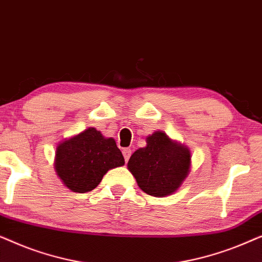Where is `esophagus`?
I'll list each match as a JSON object with an SVG mask.
<instances>
[{
  "instance_id": "esophagus-1",
  "label": "esophagus",
  "mask_w": 262,
  "mask_h": 262,
  "mask_svg": "<svg viewBox=\"0 0 262 262\" xmlns=\"http://www.w3.org/2000/svg\"><path fill=\"white\" fill-rule=\"evenodd\" d=\"M123 155H124L125 162H127L128 159H130V156H131V149L130 148H125L123 150Z\"/></svg>"
}]
</instances>
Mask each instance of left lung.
Instances as JSON below:
<instances>
[{"label":"left lung","instance_id":"8db88e82","mask_svg":"<svg viewBox=\"0 0 262 262\" xmlns=\"http://www.w3.org/2000/svg\"><path fill=\"white\" fill-rule=\"evenodd\" d=\"M189 167V149L171 141L162 131L146 137L145 148L136 150L127 163L139 188L154 196H166L177 192L187 178Z\"/></svg>","mask_w":262,"mask_h":262}]
</instances>
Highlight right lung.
I'll return each instance as SVG.
<instances>
[{"instance_id":"right-lung-1","label":"right lung","mask_w":262,"mask_h":262,"mask_svg":"<svg viewBox=\"0 0 262 262\" xmlns=\"http://www.w3.org/2000/svg\"><path fill=\"white\" fill-rule=\"evenodd\" d=\"M124 163L116 141L103 137L95 127L60 142L56 149V173L68 188L77 193L94 189L107 171Z\"/></svg>"}]
</instances>
